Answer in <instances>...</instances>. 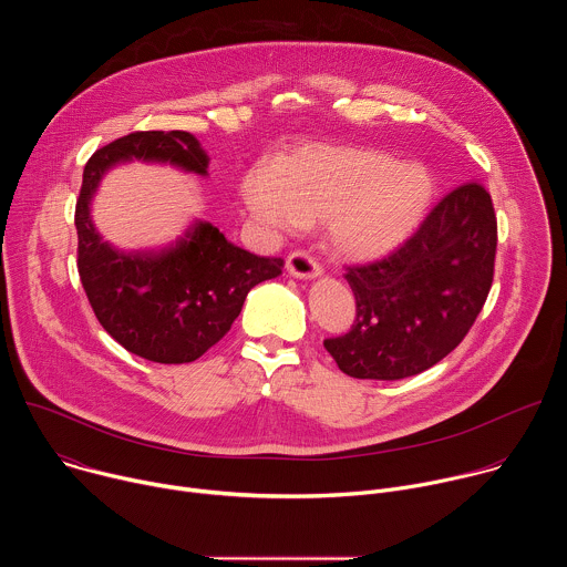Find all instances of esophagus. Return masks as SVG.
<instances>
[{
	"instance_id": "1",
	"label": "esophagus",
	"mask_w": 567,
	"mask_h": 567,
	"mask_svg": "<svg viewBox=\"0 0 567 567\" xmlns=\"http://www.w3.org/2000/svg\"><path fill=\"white\" fill-rule=\"evenodd\" d=\"M287 271L296 278H316V276H320L322 267L318 265V260L313 256H309L302 249H296L287 256Z\"/></svg>"
}]
</instances>
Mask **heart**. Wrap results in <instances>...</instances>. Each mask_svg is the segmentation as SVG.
I'll return each mask as SVG.
<instances>
[{
    "mask_svg": "<svg viewBox=\"0 0 567 567\" xmlns=\"http://www.w3.org/2000/svg\"><path fill=\"white\" fill-rule=\"evenodd\" d=\"M254 215L287 230L320 221L332 247L357 260L388 256L422 224L435 182L420 164H396L390 152L363 145H305L256 166L241 182Z\"/></svg>",
    "mask_w": 567,
    "mask_h": 567,
    "instance_id": "heart-1",
    "label": "heart"
}]
</instances>
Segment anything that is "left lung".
I'll return each instance as SVG.
<instances>
[{
    "label": "left lung",
    "instance_id": "8db88e82",
    "mask_svg": "<svg viewBox=\"0 0 567 567\" xmlns=\"http://www.w3.org/2000/svg\"><path fill=\"white\" fill-rule=\"evenodd\" d=\"M498 221L489 190L471 179L446 193L388 256L346 267L357 300L350 332L322 341L354 379L396 381L453 352L494 282Z\"/></svg>",
    "mask_w": 567,
    "mask_h": 567
}]
</instances>
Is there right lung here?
I'll use <instances>...</instances> for the list:
<instances>
[{
  "instance_id": "1",
  "label": "right lung",
  "mask_w": 567,
  "mask_h": 567,
  "mask_svg": "<svg viewBox=\"0 0 567 567\" xmlns=\"http://www.w3.org/2000/svg\"><path fill=\"white\" fill-rule=\"evenodd\" d=\"M168 161L204 175L208 156L190 132H132L96 150L75 202L78 274L103 330L127 352L154 363H190L219 343L247 293L282 274V258L239 249L199 221L158 254L118 251L96 233L90 199L118 161Z\"/></svg>"
}]
</instances>
